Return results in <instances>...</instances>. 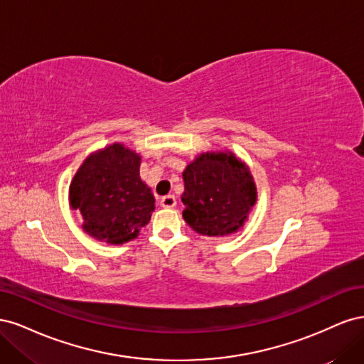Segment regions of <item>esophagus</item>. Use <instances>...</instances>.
<instances>
[{"mask_svg":"<svg viewBox=\"0 0 364 364\" xmlns=\"http://www.w3.org/2000/svg\"><path fill=\"white\" fill-rule=\"evenodd\" d=\"M161 206L162 208H174L176 206V197L173 194L164 196L161 199Z\"/></svg>","mask_w":364,"mask_h":364,"instance_id":"obj_1","label":"esophagus"}]
</instances>
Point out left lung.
I'll return each mask as SVG.
<instances>
[{
	"mask_svg": "<svg viewBox=\"0 0 364 364\" xmlns=\"http://www.w3.org/2000/svg\"><path fill=\"white\" fill-rule=\"evenodd\" d=\"M183 182V218L202 235L235 232L257 202L249 168L230 151L196 158L185 168Z\"/></svg>",
	"mask_w": 364,
	"mask_h": 364,
	"instance_id": "1",
	"label": "left lung"
}]
</instances>
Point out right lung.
<instances>
[{
  "mask_svg": "<svg viewBox=\"0 0 364 364\" xmlns=\"http://www.w3.org/2000/svg\"><path fill=\"white\" fill-rule=\"evenodd\" d=\"M141 158L112 144L87 158L70 185V202L91 237L111 245L135 238L155 211V197L139 178Z\"/></svg>",
  "mask_w": 364,
  "mask_h": 364,
  "instance_id": "right-lung-1",
  "label": "right lung"
}]
</instances>
